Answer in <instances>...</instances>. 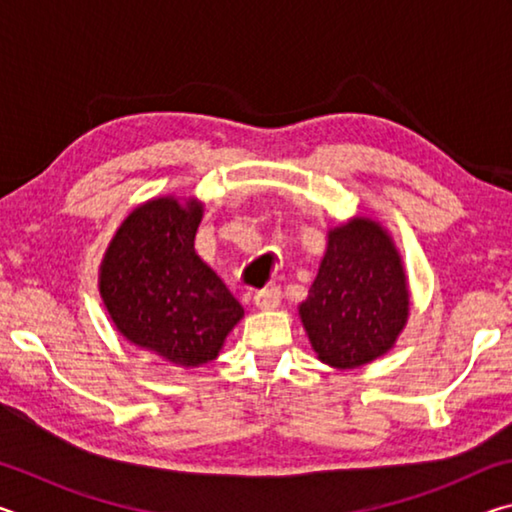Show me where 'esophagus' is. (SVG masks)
Segmentation results:
<instances>
[{
  "mask_svg": "<svg viewBox=\"0 0 512 512\" xmlns=\"http://www.w3.org/2000/svg\"><path fill=\"white\" fill-rule=\"evenodd\" d=\"M280 289L277 287H266V289H259L255 296H253V302L255 307L259 309H275L277 305H280Z\"/></svg>",
  "mask_w": 512,
  "mask_h": 512,
  "instance_id": "obj_1",
  "label": "esophagus"
}]
</instances>
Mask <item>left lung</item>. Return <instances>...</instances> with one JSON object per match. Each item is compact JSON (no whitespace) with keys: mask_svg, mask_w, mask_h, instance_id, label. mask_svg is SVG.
I'll list each match as a JSON object with an SVG mask.
<instances>
[{"mask_svg":"<svg viewBox=\"0 0 512 512\" xmlns=\"http://www.w3.org/2000/svg\"><path fill=\"white\" fill-rule=\"evenodd\" d=\"M409 316V289L391 237L370 219L334 228L300 305L311 348L334 368H357L393 348Z\"/></svg>","mask_w":512,"mask_h":512,"instance_id":"1","label":"left lung"}]
</instances>
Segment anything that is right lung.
Wrapping results in <instances>:
<instances>
[{
	"instance_id": "right-lung-1",
	"label": "right lung",
	"mask_w": 512,
	"mask_h": 512,
	"mask_svg": "<svg viewBox=\"0 0 512 512\" xmlns=\"http://www.w3.org/2000/svg\"><path fill=\"white\" fill-rule=\"evenodd\" d=\"M203 207L155 198L128 216L101 264L99 289L128 341L185 368L219 354L244 316L235 296L194 250Z\"/></svg>"
}]
</instances>
